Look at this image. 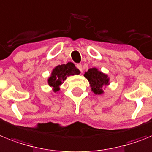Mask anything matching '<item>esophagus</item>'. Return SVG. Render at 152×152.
Here are the masks:
<instances>
[{
  "label": "esophagus",
  "instance_id": "34e87169",
  "mask_svg": "<svg viewBox=\"0 0 152 152\" xmlns=\"http://www.w3.org/2000/svg\"><path fill=\"white\" fill-rule=\"evenodd\" d=\"M76 67H77V68L80 69V72H82V71H83V66H82L81 64H76Z\"/></svg>",
  "mask_w": 152,
  "mask_h": 152
}]
</instances>
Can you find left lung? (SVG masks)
<instances>
[{"instance_id":"obj_1","label":"left lung","mask_w":152,"mask_h":152,"mask_svg":"<svg viewBox=\"0 0 152 152\" xmlns=\"http://www.w3.org/2000/svg\"><path fill=\"white\" fill-rule=\"evenodd\" d=\"M84 76L89 83L91 91L96 95L104 94V89L110 84V78L107 74L99 70L96 67L90 68L85 72Z\"/></svg>"}]
</instances>
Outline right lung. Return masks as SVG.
Masks as SVG:
<instances>
[{
  "instance_id": "1",
  "label": "right lung",
  "mask_w": 152,
  "mask_h": 152,
  "mask_svg": "<svg viewBox=\"0 0 152 152\" xmlns=\"http://www.w3.org/2000/svg\"><path fill=\"white\" fill-rule=\"evenodd\" d=\"M79 74H80V71L72 63L69 62L66 64L58 65L51 72V75L47 79V83L54 92L58 93L60 90V86L68 76Z\"/></svg>"
}]
</instances>
